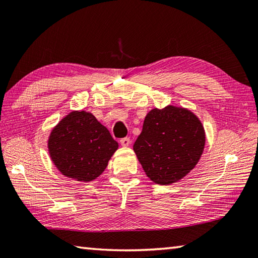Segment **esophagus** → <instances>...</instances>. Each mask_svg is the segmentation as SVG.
I'll return each instance as SVG.
<instances>
[{"instance_id": "obj_1", "label": "esophagus", "mask_w": 258, "mask_h": 258, "mask_svg": "<svg viewBox=\"0 0 258 258\" xmlns=\"http://www.w3.org/2000/svg\"><path fill=\"white\" fill-rule=\"evenodd\" d=\"M119 142L123 146H128L131 143V140H130V138H123V139H120Z\"/></svg>"}]
</instances>
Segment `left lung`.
Segmentation results:
<instances>
[{
	"instance_id": "8db88e82",
	"label": "left lung",
	"mask_w": 258,
	"mask_h": 258,
	"mask_svg": "<svg viewBox=\"0 0 258 258\" xmlns=\"http://www.w3.org/2000/svg\"><path fill=\"white\" fill-rule=\"evenodd\" d=\"M204 126L190 110L166 106L145 116L133 145L146 175L158 184L182 179L198 163L205 148Z\"/></svg>"
}]
</instances>
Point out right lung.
Here are the masks:
<instances>
[{"label":"right lung","mask_w":258,"mask_h":258,"mask_svg":"<svg viewBox=\"0 0 258 258\" xmlns=\"http://www.w3.org/2000/svg\"><path fill=\"white\" fill-rule=\"evenodd\" d=\"M48 148L60 172L87 182L103 173L118 143L94 115L72 112L52 130Z\"/></svg>","instance_id":"right-lung-1"}]
</instances>
